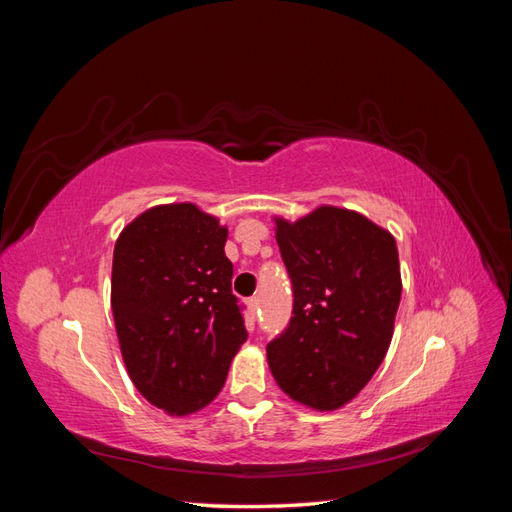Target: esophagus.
Listing matches in <instances>:
<instances>
[{"instance_id":"34e87169","label":"esophagus","mask_w":512,"mask_h":512,"mask_svg":"<svg viewBox=\"0 0 512 512\" xmlns=\"http://www.w3.org/2000/svg\"><path fill=\"white\" fill-rule=\"evenodd\" d=\"M247 307H250V312H256V309H258V297L247 299Z\"/></svg>"}]
</instances>
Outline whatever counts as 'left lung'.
<instances>
[{
  "label": "left lung",
  "instance_id": "obj_1",
  "mask_svg": "<svg viewBox=\"0 0 512 512\" xmlns=\"http://www.w3.org/2000/svg\"><path fill=\"white\" fill-rule=\"evenodd\" d=\"M273 222L294 316L267 346L271 374L290 399L333 412L365 389L391 346L401 299L397 243L363 213L333 205Z\"/></svg>",
  "mask_w": 512,
  "mask_h": 512
}]
</instances>
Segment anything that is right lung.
I'll list each match as a JSON object with an SVG mask.
<instances>
[{
	"label": "right lung",
	"mask_w": 512,
	"mask_h": 512,
	"mask_svg": "<svg viewBox=\"0 0 512 512\" xmlns=\"http://www.w3.org/2000/svg\"><path fill=\"white\" fill-rule=\"evenodd\" d=\"M228 228L194 203L156 205L119 232L111 309L128 376L149 404L188 416L218 397L247 339Z\"/></svg>",
	"instance_id": "obj_1"
}]
</instances>
